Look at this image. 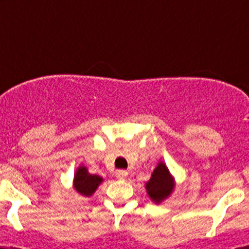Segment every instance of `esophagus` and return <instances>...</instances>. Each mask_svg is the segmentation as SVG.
<instances>
[{"instance_id":"34e87169","label":"esophagus","mask_w":249,"mask_h":249,"mask_svg":"<svg viewBox=\"0 0 249 249\" xmlns=\"http://www.w3.org/2000/svg\"><path fill=\"white\" fill-rule=\"evenodd\" d=\"M127 175H129V173H127V171H125V170H118V171L115 172V177H117L118 179L122 180H124L125 178L127 177Z\"/></svg>"}]
</instances>
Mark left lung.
<instances>
[{"label": "left lung", "instance_id": "8db88e82", "mask_svg": "<svg viewBox=\"0 0 249 249\" xmlns=\"http://www.w3.org/2000/svg\"><path fill=\"white\" fill-rule=\"evenodd\" d=\"M148 195L155 202H160L171 194L173 189L172 177L170 176L169 170L162 162L158 165L157 169L153 172L149 182L145 185Z\"/></svg>", "mask_w": 249, "mask_h": 249}]
</instances>
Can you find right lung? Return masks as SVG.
I'll return each instance as SVG.
<instances>
[{
  "instance_id": "obj_1",
  "label": "right lung",
  "mask_w": 249,
  "mask_h": 249,
  "mask_svg": "<svg viewBox=\"0 0 249 249\" xmlns=\"http://www.w3.org/2000/svg\"><path fill=\"white\" fill-rule=\"evenodd\" d=\"M102 182V178L97 175H90L85 167H79L74 176V187L78 193L84 196L94 194L96 188Z\"/></svg>"
}]
</instances>
